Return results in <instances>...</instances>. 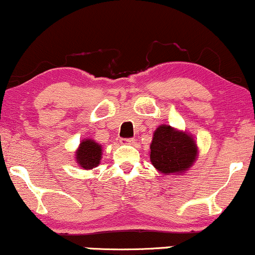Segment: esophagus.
<instances>
[{"label": "esophagus", "instance_id": "obj_1", "mask_svg": "<svg viewBox=\"0 0 255 255\" xmlns=\"http://www.w3.org/2000/svg\"><path fill=\"white\" fill-rule=\"evenodd\" d=\"M121 142H122V144H127V145H133L135 140L133 138H128V139L123 138V139H121Z\"/></svg>", "mask_w": 255, "mask_h": 255}]
</instances>
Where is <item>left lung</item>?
<instances>
[{"instance_id":"1","label":"left lung","mask_w":255,"mask_h":255,"mask_svg":"<svg viewBox=\"0 0 255 255\" xmlns=\"http://www.w3.org/2000/svg\"><path fill=\"white\" fill-rule=\"evenodd\" d=\"M149 149L151 163L165 175L186 173L198 156V147L193 134L166 124L156 128Z\"/></svg>"}]
</instances>
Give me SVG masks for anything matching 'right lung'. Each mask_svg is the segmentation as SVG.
I'll return each mask as SVG.
<instances>
[{"label":"right lung","instance_id":"1","mask_svg":"<svg viewBox=\"0 0 255 255\" xmlns=\"http://www.w3.org/2000/svg\"><path fill=\"white\" fill-rule=\"evenodd\" d=\"M102 159V145L93 139H83L75 151L76 163L82 169H93L100 165Z\"/></svg>","mask_w":255,"mask_h":255}]
</instances>
